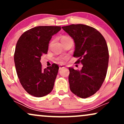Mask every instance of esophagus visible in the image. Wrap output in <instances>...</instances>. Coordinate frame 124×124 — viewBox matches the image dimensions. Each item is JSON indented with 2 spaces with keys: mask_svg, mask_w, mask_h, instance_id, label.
<instances>
[{
  "mask_svg": "<svg viewBox=\"0 0 124 124\" xmlns=\"http://www.w3.org/2000/svg\"><path fill=\"white\" fill-rule=\"evenodd\" d=\"M65 68V66H63V65H59V70H61V69H62V68Z\"/></svg>",
  "mask_w": 124,
  "mask_h": 124,
  "instance_id": "obj_1",
  "label": "esophagus"
}]
</instances>
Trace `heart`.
<instances>
[{
    "instance_id": "heart-1",
    "label": "heart",
    "mask_w": 124,
    "mask_h": 124,
    "mask_svg": "<svg viewBox=\"0 0 124 124\" xmlns=\"http://www.w3.org/2000/svg\"><path fill=\"white\" fill-rule=\"evenodd\" d=\"M70 37H68V36H63L62 37V38H61V41H65V40H66V39H70ZM65 58H59V60L61 61V62H63V60H65Z\"/></svg>"
}]
</instances>
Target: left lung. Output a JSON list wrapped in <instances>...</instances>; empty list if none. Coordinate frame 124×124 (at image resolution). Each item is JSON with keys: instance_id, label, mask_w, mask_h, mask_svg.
<instances>
[{"instance_id": "obj_1", "label": "left lung", "mask_w": 124, "mask_h": 124, "mask_svg": "<svg viewBox=\"0 0 124 124\" xmlns=\"http://www.w3.org/2000/svg\"><path fill=\"white\" fill-rule=\"evenodd\" d=\"M62 29L73 39L76 63L83 65L80 70L69 68L71 92L82 99L89 97L100 89L106 78L108 64L107 44L96 28L84 24H72Z\"/></svg>"}]
</instances>
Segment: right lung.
<instances>
[{
	"label": "right lung",
	"mask_w": 124,
	"mask_h": 124,
	"mask_svg": "<svg viewBox=\"0 0 124 124\" xmlns=\"http://www.w3.org/2000/svg\"><path fill=\"white\" fill-rule=\"evenodd\" d=\"M60 26H38L28 30L19 38L14 55L16 69L21 85L28 94L37 97L52 92L58 72L53 63L44 70L41 57L48 52L52 35L61 30Z\"/></svg>",
	"instance_id": "add662e5"
}]
</instances>
